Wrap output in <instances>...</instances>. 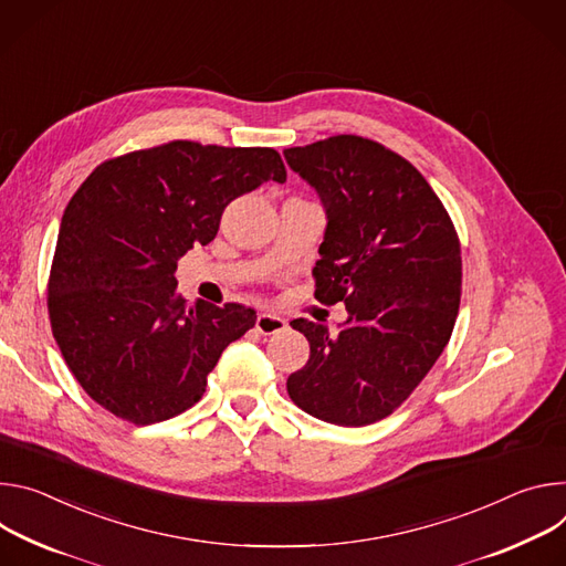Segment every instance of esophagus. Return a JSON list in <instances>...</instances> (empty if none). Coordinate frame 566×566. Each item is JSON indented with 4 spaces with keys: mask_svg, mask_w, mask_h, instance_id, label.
Listing matches in <instances>:
<instances>
[{
    "mask_svg": "<svg viewBox=\"0 0 566 566\" xmlns=\"http://www.w3.org/2000/svg\"><path fill=\"white\" fill-rule=\"evenodd\" d=\"M285 328H287V322L276 315H270V312H261L256 317V331L261 335H276V333H283Z\"/></svg>",
    "mask_w": 566,
    "mask_h": 566,
    "instance_id": "34e87169",
    "label": "esophagus"
}]
</instances>
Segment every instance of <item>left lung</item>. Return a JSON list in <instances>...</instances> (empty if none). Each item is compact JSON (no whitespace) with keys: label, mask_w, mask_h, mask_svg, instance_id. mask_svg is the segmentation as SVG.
I'll return each instance as SVG.
<instances>
[{"label":"left lung","mask_w":566,"mask_h":566,"mask_svg":"<svg viewBox=\"0 0 566 566\" xmlns=\"http://www.w3.org/2000/svg\"><path fill=\"white\" fill-rule=\"evenodd\" d=\"M326 207L315 298L342 301L339 333L294 319L307 364L287 378L296 407L342 427L391 416L448 346L461 303V242L427 179L405 157L357 135L287 148Z\"/></svg>","instance_id":"obj_1"}]
</instances>
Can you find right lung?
<instances>
[{"label":"right lung","instance_id":"add662e5","mask_svg":"<svg viewBox=\"0 0 566 566\" xmlns=\"http://www.w3.org/2000/svg\"><path fill=\"white\" fill-rule=\"evenodd\" d=\"M287 170L274 148L175 139L98 164L62 216L46 283L57 348L87 396L133 424L179 416L222 350L256 324L240 303L188 305L177 261L231 200Z\"/></svg>","mask_w":566,"mask_h":566}]
</instances>
